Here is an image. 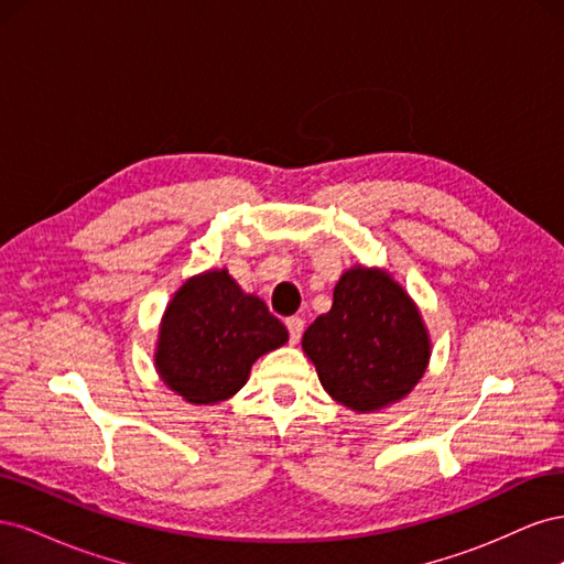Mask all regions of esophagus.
<instances>
[{"label": "esophagus", "instance_id": "1", "mask_svg": "<svg viewBox=\"0 0 564 564\" xmlns=\"http://www.w3.org/2000/svg\"><path fill=\"white\" fill-rule=\"evenodd\" d=\"M284 324H286V332H289V340H292V344H299L305 322L301 317H286Z\"/></svg>", "mask_w": 564, "mask_h": 564}]
</instances>
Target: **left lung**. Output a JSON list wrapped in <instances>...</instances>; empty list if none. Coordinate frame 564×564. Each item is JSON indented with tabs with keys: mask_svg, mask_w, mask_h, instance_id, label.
Instances as JSON below:
<instances>
[{
	"mask_svg": "<svg viewBox=\"0 0 564 564\" xmlns=\"http://www.w3.org/2000/svg\"><path fill=\"white\" fill-rule=\"evenodd\" d=\"M319 383L355 412L404 398L431 357L414 301L383 270L352 268L334 286L332 311L303 334Z\"/></svg>",
	"mask_w": 564,
	"mask_h": 564,
	"instance_id": "left-lung-1",
	"label": "left lung"
}]
</instances>
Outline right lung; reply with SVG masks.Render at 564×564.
Instances as JSON below:
<instances>
[{
  "instance_id": "1",
  "label": "right lung",
  "mask_w": 564,
  "mask_h": 564,
  "mask_svg": "<svg viewBox=\"0 0 564 564\" xmlns=\"http://www.w3.org/2000/svg\"><path fill=\"white\" fill-rule=\"evenodd\" d=\"M284 324L265 303L245 294L228 270L187 280L160 327L158 371L193 404H214L240 390L251 365L286 344Z\"/></svg>"
}]
</instances>
